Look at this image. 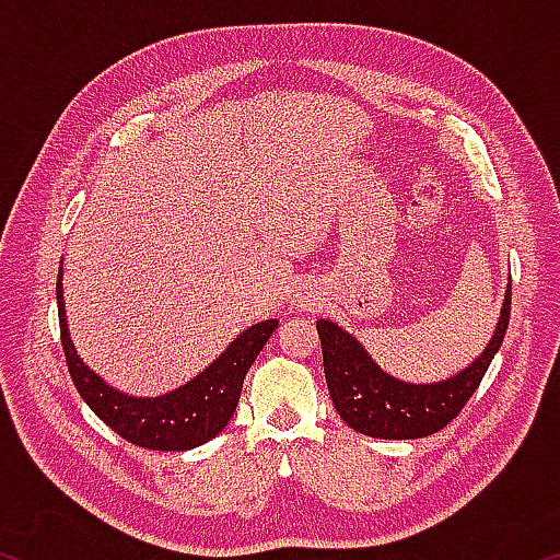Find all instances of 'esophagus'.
I'll return each instance as SVG.
<instances>
[{"label": "esophagus", "mask_w": 560, "mask_h": 560, "mask_svg": "<svg viewBox=\"0 0 560 560\" xmlns=\"http://www.w3.org/2000/svg\"><path fill=\"white\" fill-rule=\"evenodd\" d=\"M316 293L314 291H303V293H299V299H296V303L301 308H314L316 306Z\"/></svg>", "instance_id": "34e87169"}]
</instances>
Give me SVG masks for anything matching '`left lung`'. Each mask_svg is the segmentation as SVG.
I'll return each instance as SVG.
<instances>
[{"label":"left lung","mask_w":560,"mask_h":560,"mask_svg":"<svg viewBox=\"0 0 560 560\" xmlns=\"http://www.w3.org/2000/svg\"><path fill=\"white\" fill-rule=\"evenodd\" d=\"M511 281L501 303L494 336L459 373L438 383H407L385 373L360 340L328 318H318L324 373L330 400L348 428L368 438L417 440L440 432L459 415L506 336Z\"/></svg>","instance_id":"1"}]
</instances>
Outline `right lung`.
<instances>
[{"mask_svg":"<svg viewBox=\"0 0 560 560\" xmlns=\"http://www.w3.org/2000/svg\"><path fill=\"white\" fill-rule=\"evenodd\" d=\"M61 281L63 269L59 267L56 301H59L61 346L75 390L113 432L145 450L187 452L217 438L236 410L244 375L249 373L252 363L279 326L277 318L249 326L192 381L165 395L138 397L108 385L96 371H91L83 363L69 334Z\"/></svg>","mask_w":560,"mask_h":560,"instance_id":"right-lung-1","label":"right lung"}]
</instances>
